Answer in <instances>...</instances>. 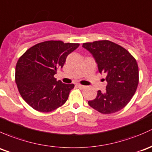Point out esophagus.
Wrapping results in <instances>:
<instances>
[{
  "label": "esophagus",
  "mask_w": 152,
  "mask_h": 152,
  "mask_svg": "<svg viewBox=\"0 0 152 152\" xmlns=\"http://www.w3.org/2000/svg\"><path fill=\"white\" fill-rule=\"evenodd\" d=\"M76 86H77V87H78V88H80V89H83V88H85V87H86L85 86L80 85V84H77Z\"/></svg>",
  "instance_id": "obj_1"
}]
</instances>
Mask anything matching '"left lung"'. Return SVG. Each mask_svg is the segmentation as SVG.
<instances>
[{
  "instance_id": "obj_1",
  "label": "left lung",
  "mask_w": 152,
  "mask_h": 152,
  "mask_svg": "<svg viewBox=\"0 0 152 152\" xmlns=\"http://www.w3.org/2000/svg\"><path fill=\"white\" fill-rule=\"evenodd\" d=\"M97 64L99 73L105 74L106 90H99L88 104L103 114L121 110L133 96L138 85V66L133 56L120 45L108 40L83 44Z\"/></svg>"
}]
</instances>
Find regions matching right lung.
<instances>
[{
    "label": "right lung",
    "instance_id": "add662e5",
    "mask_svg": "<svg viewBox=\"0 0 152 152\" xmlns=\"http://www.w3.org/2000/svg\"><path fill=\"white\" fill-rule=\"evenodd\" d=\"M77 43L46 41L29 48L19 58L15 82L23 99L36 110L48 113L66 102L74 84H65L54 77L67 56L79 47Z\"/></svg>",
    "mask_w": 152,
    "mask_h": 152
}]
</instances>
